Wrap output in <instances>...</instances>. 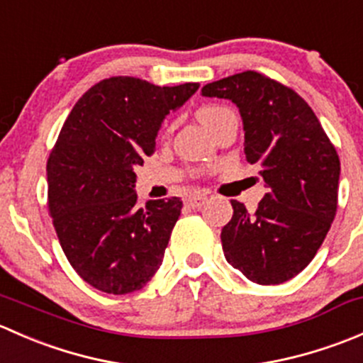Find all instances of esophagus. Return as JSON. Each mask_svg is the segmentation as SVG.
I'll return each instance as SVG.
<instances>
[{"instance_id": "esophagus-1", "label": "esophagus", "mask_w": 363, "mask_h": 363, "mask_svg": "<svg viewBox=\"0 0 363 363\" xmlns=\"http://www.w3.org/2000/svg\"><path fill=\"white\" fill-rule=\"evenodd\" d=\"M207 200H208L207 195L196 193V195L188 196V200H186V205H188V207H191V208H200L205 202H207Z\"/></svg>"}]
</instances>
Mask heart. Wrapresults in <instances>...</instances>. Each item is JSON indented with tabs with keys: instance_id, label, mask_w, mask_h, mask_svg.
Listing matches in <instances>:
<instances>
[{
	"instance_id": "obj_1",
	"label": "heart",
	"mask_w": 363,
	"mask_h": 363,
	"mask_svg": "<svg viewBox=\"0 0 363 363\" xmlns=\"http://www.w3.org/2000/svg\"><path fill=\"white\" fill-rule=\"evenodd\" d=\"M225 111H226L225 107H218V105H205V107L199 108L196 117H199V121L203 124V126H207V124L211 123L216 116H219V113L225 112Z\"/></svg>"
}]
</instances>
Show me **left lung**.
<instances>
[{"instance_id":"1","label":"left lung","mask_w":363,"mask_h":363,"mask_svg":"<svg viewBox=\"0 0 363 363\" xmlns=\"http://www.w3.org/2000/svg\"><path fill=\"white\" fill-rule=\"evenodd\" d=\"M202 96L239 107L246 160L258 164L269 188L255 212L232 200L233 216L221 232L226 262L252 283H284L309 265L334 221L337 151L313 108L262 73L216 80Z\"/></svg>"}]
</instances>
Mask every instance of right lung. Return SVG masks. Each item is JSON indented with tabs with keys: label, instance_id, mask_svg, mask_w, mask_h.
<instances>
[{
	"label": "right lung",
	"instance_id": "add662e5",
	"mask_svg": "<svg viewBox=\"0 0 363 363\" xmlns=\"http://www.w3.org/2000/svg\"><path fill=\"white\" fill-rule=\"evenodd\" d=\"M199 87L111 77L84 93L65 121L47 161L49 212L69 265L96 290L131 294L160 269L182 202L138 205L135 168L155 152L164 117Z\"/></svg>",
	"mask_w": 363,
	"mask_h": 363
}]
</instances>
